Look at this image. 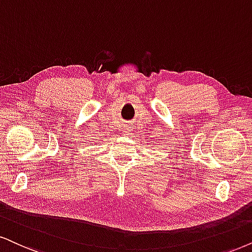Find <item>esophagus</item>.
I'll use <instances>...</instances> for the list:
<instances>
[{"label": "esophagus", "instance_id": "1", "mask_svg": "<svg viewBox=\"0 0 252 252\" xmlns=\"http://www.w3.org/2000/svg\"><path fill=\"white\" fill-rule=\"evenodd\" d=\"M123 131H124V135H130V133L132 132V128L130 126H124Z\"/></svg>", "mask_w": 252, "mask_h": 252}]
</instances>
